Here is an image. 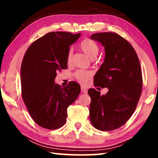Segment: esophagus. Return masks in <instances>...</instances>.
Here are the masks:
<instances>
[{
  "instance_id": "34e87169",
  "label": "esophagus",
  "mask_w": 158,
  "mask_h": 158,
  "mask_svg": "<svg viewBox=\"0 0 158 158\" xmlns=\"http://www.w3.org/2000/svg\"><path fill=\"white\" fill-rule=\"evenodd\" d=\"M81 92L84 93H87L88 90L86 89H85L84 87H81Z\"/></svg>"
}]
</instances>
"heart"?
Here are the masks:
<instances>
[{"label":"heart","instance_id":"heart-1","mask_svg":"<svg viewBox=\"0 0 158 158\" xmlns=\"http://www.w3.org/2000/svg\"><path fill=\"white\" fill-rule=\"evenodd\" d=\"M79 47L90 58H94L97 56L99 52L98 45L89 38H85L79 44ZM72 60H73V52H72V50H69L68 53V56H67V61L68 63H71ZM74 76L79 82L85 84L90 79L92 73L89 70L79 69L74 73Z\"/></svg>","mask_w":158,"mask_h":158}]
</instances>
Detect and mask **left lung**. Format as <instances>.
<instances>
[{"instance_id": "1", "label": "left lung", "mask_w": 158, "mask_h": 158, "mask_svg": "<svg viewBox=\"0 0 158 158\" xmlns=\"http://www.w3.org/2000/svg\"><path fill=\"white\" fill-rule=\"evenodd\" d=\"M90 38L105 47V58L94 76L95 87L108 88L106 95L90 89V120L101 131L123 125L132 116L142 91V73L137 53L129 42L115 33L93 34Z\"/></svg>"}]
</instances>
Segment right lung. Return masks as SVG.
Returning <instances> with one entry per match:
<instances>
[{
  "instance_id": "1",
  "label": "right lung",
  "mask_w": 158,
  "mask_h": 158,
  "mask_svg": "<svg viewBox=\"0 0 158 158\" xmlns=\"http://www.w3.org/2000/svg\"><path fill=\"white\" fill-rule=\"evenodd\" d=\"M81 33L51 32L28 48L21 67V95L28 113L40 126L58 129L65 123L67 109L80 93L79 85L69 82L62 87L54 84L58 71L68 68L69 45Z\"/></svg>"
}]
</instances>
